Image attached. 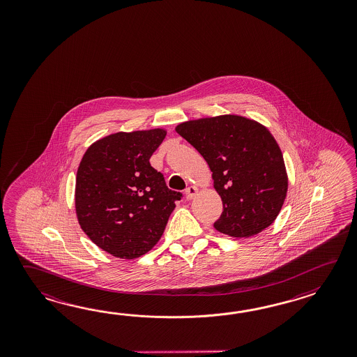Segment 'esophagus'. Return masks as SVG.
<instances>
[{
	"mask_svg": "<svg viewBox=\"0 0 357 357\" xmlns=\"http://www.w3.org/2000/svg\"><path fill=\"white\" fill-rule=\"evenodd\" d=\"M197 189L195 186H189L188 189L185 190V195H186V199L188 200H191L192 197L197 195Z\"/></svg>",
	"mask_w": 357,
	"mask_h": 357,
	"instance_id": "esophagus-1",
	"label": "esophagus"
}]
</instances>
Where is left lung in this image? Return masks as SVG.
<instances>
[{
    "label": "left lung",
    "instance_id": "8db88e82",
    "mask_svg": "<svg viewBox=\"0 0 357 357\" xmlns=\"http://www.w3.org/2000/svg\"><path fill=\"white\" fill-rule=\"evenodd\" d=\"M176 131L203 155L212 171L223 212L214 228L250 237L281 212L289 178L281 149L269 130L243 116L225 114L182 122Z\"/></svg>",
    "mask_w": 357,
    "mask_h": 357
}]
</instances>
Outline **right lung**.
I'll return each mask as SVG.
<instances>
[{
    "label": "right lung",
    "mask_w": 357,
    "mask_h": 357,
    "mask_svg": "<svg viewBox=\"0 0 357 357\" xmlns=\"http://www.w3.org/2000/svg\"><path fill=\"white\" fill-rule=\"evenodd\" d=\"M165 137L163 129L111 134L91 144L79 165V225L116 258H139L151 250L182 197L149 163Z\"/></svg>",
    "instance_id": "obj_1"
}]
</instances>
